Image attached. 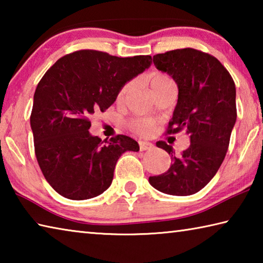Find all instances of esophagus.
<instances>
[{
	"label": "esophagus",
	"instance_id": "34e87169",
	"mask_svg": "<svg viewBox=\"0 0 263 263\" xmlns=\"http://www.w3.org/2000/svg\"><path fill=\"white\" fill-rule=\"evenodd\" d=\"M139 148H140V151H147V149L153 148V144H151V142H148V141L140 140L139 141Z\"/></svg>",
	"mask_w": 263,
	"mask_h": 263
}]
</instances>
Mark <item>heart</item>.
Instances as JSON below:
<instances>
[{
  "label": "heart",
  "instance_id": "heart-1",
  "mask_svg": "<svg viewBox=\"0 0 263 263\" xmlns=\"http://www.w3.org/2000/svg\"><path fill=\"white\" fill-rule=\"evenodd\" d=\"M171 81H173V80L169 78L168 75L162 74V73H158V72L151 74V77L148 78V84H149L151 89H152V91L155 90L157 88H159L160 86H162V84L171 82ZM130 88H131V83H127L121 89V91L118 92V96H117L118 102L124 101L128 90H130ZM128 125H130L131 130L138 133V135L146 136V135H148L151 131H152L154 122L149 118H139V119H135V121L130 122Z\"/></svg>",
  "mask_w": 263,
  "mask_h": 263
}]
</instances>
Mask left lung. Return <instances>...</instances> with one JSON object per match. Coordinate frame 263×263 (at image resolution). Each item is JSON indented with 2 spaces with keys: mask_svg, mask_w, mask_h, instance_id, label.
I'll use <instances>...</instances> for the list:
<instances>
[{
  "mask_svg": "<svg viewBox=\"0 0 263 263\" xmlns=\"http://www.w3.org/2000/svg\"><path fill=\"white\" fill-rule=\"evenodd\" d=\"M153 62L179 88L167 133L185 130L190 146L176 155L173 146L158 141V147L171 155L172 164L148 181L163 194L189 196L203 189L224 161L237 121L235 84L219 60L194 48L157 54Z\"/></svg>",
  "mask_w": 263,
  "mask_h": 263,
  "instance_id": "obj_1",
  "label": "left lung"
}]
</instances>
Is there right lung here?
<instances>
[{
	"label": "right lung",
	"mask_w": 263,
	"mask_h": 263,
	"mask_svg": "<svg viewBox=\"0 0 263 263\" xmlns=\"http://www.w3.org/2000/svg\"><path fill=\"white\" fill-rule=\"evenodd\" d=\"M151 64V55L118 58L81 50L60 58L39 81L30 117L34 153L58 194L73 201L103 194L121 155L139 151L124 135L103 144L88 131L89 118L112 105L125 83Z\"/></svg>",
	"instance_id": "right-lung-1"
}]
</instances>
